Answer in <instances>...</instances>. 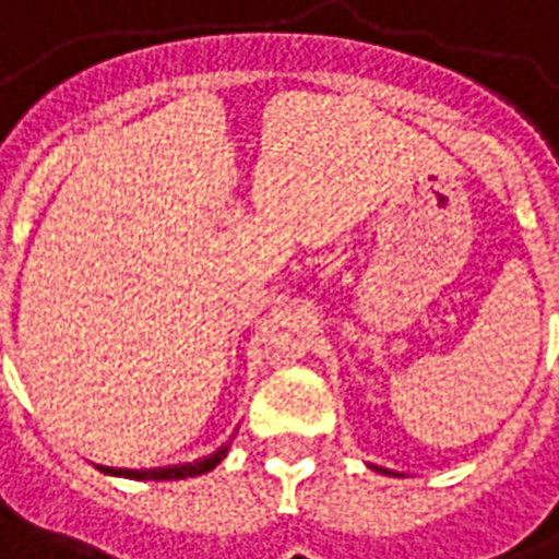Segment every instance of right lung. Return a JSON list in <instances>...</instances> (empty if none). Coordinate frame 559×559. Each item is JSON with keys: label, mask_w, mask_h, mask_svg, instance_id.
<instances>
[{"label": "right lung", "mask_w": 559, "mask_h": 559, "mask_svg": "<svg viewBox=\"0 0 559 559\" xmlns=\"http://www.w3.org/2000/svg\"><path fill=\"white\" fill-rule=\"evenodd\" d=\"M227 456V444L210 453L204 459H195V462H186V465H168V468H147V471H130V468H106V465H97L103 474H111V477H127V479H186L198 477V474H206L213 471Z\"/></svg>", "instance_id": "1"}]
</instances>
